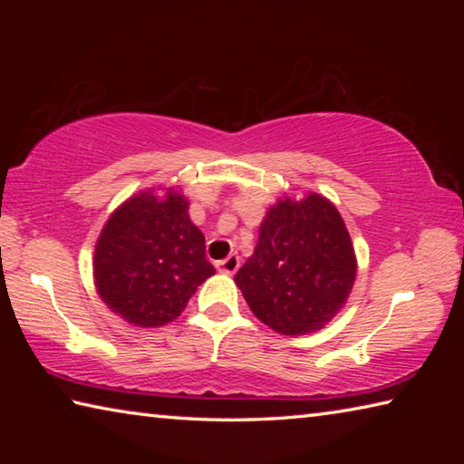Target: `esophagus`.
I'll return each mask as SVG.
<instances>
[{
	"label": "esophagus",
	"instance_id": "obj_1",
	"mask_svg": "<svg viewBox=\"0 0 464 464\" xmlns=\"http://www.w3.org/2000/svg\"><path fill=\"white\" fill-rule=\"evenodd\" d=\"M239 264H241L239 256H229V257H225V260L217 262V270L223 274H235L239 270Z\"/></svg>",
	"mask_w": 464,
	"mask_h": 464
}]
</instances>
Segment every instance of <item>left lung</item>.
I'll list each match as a JSON object with an SVG mask.
<instances>
[{
    "mask_svg": "<svg viewBox=\"0 0 464 464\" xmlns=\"http://www.w3.org/2000/svg\"><path fill=\"white\" fill-rule=\"evenodd\" d=\"M356 268L340 210L325 196L309 192L272 204L235 285L262 324L282 335H304L324 329L342 311Z\"/></svg>",
    "mask_w": 464,
    "mask_h": 464,
    "instance_id": "8db88e82",
    "label": "left lung"
}]
</instances>
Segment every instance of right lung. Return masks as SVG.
<instances>
[{
	"label": "right lung",
	"mask_w": 464,
	"mask_h": 464,
	"mask_svg": "<svg viewBox=\"0 0 464 464\" xmlns=\"http://www.w3.org/2000/svg\"><path fill=\"white\" fill-rule=\"evenodd\" d=\"M174 188H149L114 210L93 249V285L106 307L132 327H161L179 317L215 274L204 235Z\"/></svg>",
	"instance_id": "obj_1"
}]
</instances>
